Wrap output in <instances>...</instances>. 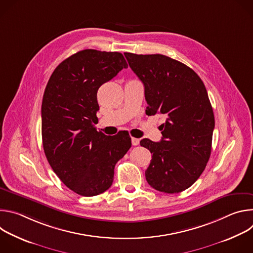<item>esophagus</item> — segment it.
<instances>
[{"label": "esophagus", "mask_w": 253, "mask_h": 253, "mask_svg": "<svg viewBox=\"0 0 253 253\" xmlns=\"http://www.w3.org/2000/svg\"><path fill=\"white\" fill-rule=\"evenodd\" d=\"M131 142H132V145H133V146H137L138 144H139V139L132 137V139H131Z\"/></svg>", "instance_id": "1"}]
</instances>
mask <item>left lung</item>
Here are the masks:
<instances>
[{
	"mask_svg": "<svg viewBox=\"0 0 253 253\" xmlns=\"http://www.w3.org/2000/svg\"><path fill=\"white\" fill-rule=\"evenodd\" d=\"M124 55L144 85L146 114L165 118L160 142L140 141L152 153L147 182L160 192H181L199 178L211 153L215 121L206 88L191 68L177 60L161 54Z\"/></svg>",
	"mask_w": 253,
	"mask_h": 253,
	"instance_id": "8db88e82",
	"label": "left lung"
}]
</instances>
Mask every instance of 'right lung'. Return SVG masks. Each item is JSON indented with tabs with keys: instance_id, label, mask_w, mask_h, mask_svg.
<instances>
[{
	"instance_id": "1",
	"label": "right lung",
	"mask_w": 253,
	"mask_h": 253,
	"mask_svg": "<svg viewBox=\"0 0 253 253\" xmlns=\"http://www.w3.org/2000/svg\"><path fill=\"white\" fill-rule=\"evenodd\" d=\"M127 62L118 52L82 50L60 63L42 102V140L49 164L61 181L82 196H95L112 185L116 163L131 147L126 132L97 131V92Z\"/></svg>"
}]
</instances>
